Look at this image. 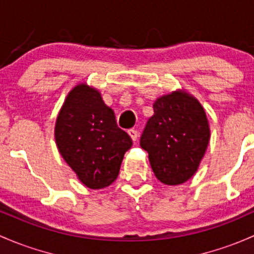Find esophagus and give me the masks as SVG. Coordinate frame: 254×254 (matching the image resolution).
<instances>
[{"label":"esophagus","instance_id":"esophagus-1","mask_svg":"<svg viewBox=\"0 0 254 254\" xmlns=\"http://www.w3.org/2000/svg\"><path fill=\"white\" fill-rule=\"evenodd\" d=\"M127 134L130 135V137L132 138V141L137 140V137H138L137 130H135V129H129V130H127Z\"/></svg>","mask_w":254,"mask_h":254}]
</instances>
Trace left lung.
<instances>
[{
  "instance_id": "obj_1",
  "label": "left lung",
  "mask_w": 254,
  "mask_h": 254,
  "mask_svg": "<svg viewBox=\"0 0 254 254\" xmlns=\"http://www.w3.org/2000/svg\"><path fill=\"white\" fill-rule=\"evenodd\" d=\"M140 146L147 151L152 170L165 185H179L196 173L209 142V125L198 101L173 92L154 102Z\"/></svg>"
}]
</instances>
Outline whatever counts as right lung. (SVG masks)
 Wrapping results in <instances>:
<instances>
[{"mask_svg":"<svg viewBox=\"0 0 254 254\" xmlns=\"http://www.w3.org/2000/svg\"><path fill=\"white\" fill-rule=\"evenodd\" d=\"M55 135L64 161L93 190L109 186L118 178L125 152L132 145L100 92L84 84L69 92L58 114Z\"/></svg>","mask_w":254,"mask_h":254,"instance_id":"right-lung-1","label":"right lung"}]
</instances>
